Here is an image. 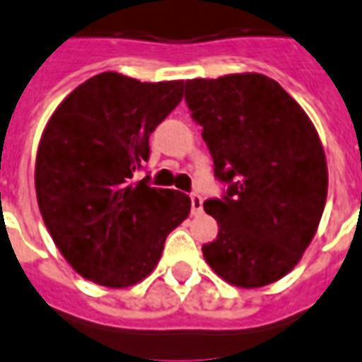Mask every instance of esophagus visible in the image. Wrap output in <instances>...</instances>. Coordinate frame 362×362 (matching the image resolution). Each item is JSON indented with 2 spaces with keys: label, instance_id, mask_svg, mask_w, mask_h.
Listing matches in <instances>:
<instances>
[{
  "label": "esophagus",
  "instance_id": "obj_1",
  "mask_svg": "<svg viewBox=\"0 0 362 362\" xmlns=\"http://www.w3.org/2000/svg\"><path fill=\"white\" fill-rule=\"evenodd\" d=\"M189 202H192V215H199L203 211V197L199 194H189Z\"/></svg>",
  "mask_w": 362,
  "mask_h": 362
}]
</instances>
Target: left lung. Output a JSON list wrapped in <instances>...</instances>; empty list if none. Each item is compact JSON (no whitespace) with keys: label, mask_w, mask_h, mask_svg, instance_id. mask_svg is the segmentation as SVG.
Listing matches in <instances>:
<instances>
[{"label":"left lung","mask_w":362,"mask_h":362,"mask_svg":"<svg viewBox=\"0 0 362 362\" xmlns=\"http://www.w3.org/2000/svg\"><path fill=\"white\" fill-rule=\"evenodd\" d=\"M186 103L224 184L205 202L218 222L203 257L238 288L286 276L317 232L328 194L318 134L297 101L264 74L186 82Z\"/></svg>","instance_id":"left-lung-1"}]
</instances>
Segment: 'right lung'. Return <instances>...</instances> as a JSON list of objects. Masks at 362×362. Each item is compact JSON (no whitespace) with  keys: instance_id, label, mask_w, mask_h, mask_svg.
<instances>
[{"instance_id":"1","label":"right lung","mask_w":362,"mask_h":362,"mask_svg":"<svg viewBox=\"0 0 362 362\" xmlns=\"http://www.w3.org/2000/svg\"><path fill=\"white\" fill-rule=\"evenodd\" d=\"M184 82H140L101 72L80 84L47 122L36 157L40 213L72 269L107 288L140 282L189 197L134 174L149 136L182 101Z\"/></svg>"}]
</instances>
